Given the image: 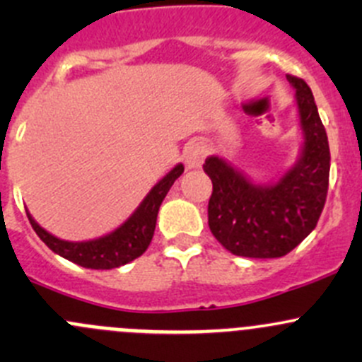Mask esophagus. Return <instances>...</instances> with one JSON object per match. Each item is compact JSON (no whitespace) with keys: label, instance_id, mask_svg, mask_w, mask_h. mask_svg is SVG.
<instances>
[{"label":"esophagus","instance_id":"1","mask_svg":"<svg viewBox=\"0 0 362 362\" xmlns=\"http://www.w3.org/2000/svg\"><path fill=\"white\" fill-rule=\"evenodd\" d=\"M182 158H184L187 170H196V168L202 166L204 158H206V147L203 144H199V141H192V144H189L185 147Z\"/></svg>","mask_w":362,"mask_h":362}]
</instances>
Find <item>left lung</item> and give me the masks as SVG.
<instances>
[{
    "mask_svg": "<svg viewBox=\"0 0 362 362\" xmlns=\"http://www.w3.org/2000/svg\"><path fill=\"white\" fill-rule=\"evenodd\" d=\"M296 90L301 148L296 163L276 182H254L231 160L210 156L203 170L214 191L208 226L231 254L282 257L315 229L329 185V144L315 100L305 80L287 75Z\"/></svg>",
    "mask_w": 362,
    "mask_h": 362,
    "instance_id": "1",
    "label": "left lung"
}]
</instances>
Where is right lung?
<instances>
[{
  "instance_id": "add662e5",
  "label": "right lung",
  "mask_w": 362,
  "mask_h": 362,
  "mask_svg": "<svg viewBox=\"0 0 362 362\" xmlns=\"http://www.w3.org/2000/svg\"><path fill=\"white\" fill-rule=\"evenodd\" d=\"M184 173V164L178 163L177 166L171 168L166 175L148 191L144 202L138 204L136 210L129 215L127 221L117 229H113L108 235L100 236V238L87 240V242H68L61 240L43 229L38 222L33 218L28 211V218L31 222L33 229L40 236L43 243L49 247L54 254L75 262V264L83 266L90 269H112L119 266L127 264L140 257L145 250L148 249L154 236L156 221H158V211L163 199L166 198L168 191L171 189L173 182Z\"/></svg>"
}]
</instances>
